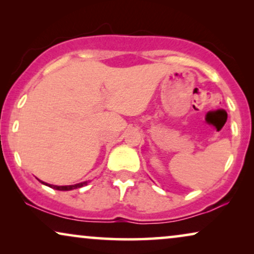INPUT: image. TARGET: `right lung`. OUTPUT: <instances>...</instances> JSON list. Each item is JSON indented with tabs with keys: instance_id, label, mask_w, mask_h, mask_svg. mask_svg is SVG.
Listing matches in <instances>:
<instances>
[{
	"instance_id": "1",
	"label": "right lung",
	"mask_w": 254,
	"mask_h": 254,
	"mask_svg": "<svg viewBox=\"0 0 254 254\" xmlns=\"http://www.w3.org/2000/svg\"><path fill=\"white\" fill-rule=\"evenodd\" d=\"M40 183H43L44 185L46 186H50L52 189L54 190H75V189H79V187H83L85 185H88L89 182H83V183H79V184H75V185H69V186H55V185H51V184H47V183H44L39 180Z\"/></svg>"
}]
</instances>
